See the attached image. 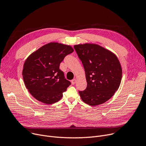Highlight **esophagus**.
<instances>
[{
    "label": "esophagus",
    "mask_w": 146,
    "mask_h": 146,
    "mask_svg": "<svg viewBox=\"0 0 146 146\" xmlns=\"http://www.w3.org/2000/svg\"><path fill=\"white\" fill-rule=\"evenodd\" d=\"M76 79H73V80H72V84H73V85H74V84H76Z\"/></svg>",
    "instance_id": "34e87169"
}]
</instances>
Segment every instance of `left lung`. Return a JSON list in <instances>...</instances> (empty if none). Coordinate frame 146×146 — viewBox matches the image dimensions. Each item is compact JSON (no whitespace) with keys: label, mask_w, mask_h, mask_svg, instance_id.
Segmentation results:
<instances>
[{"label":"left lung","mask_w":146,"mask_h":146,"mask_svg":"<svg viewBox=\"0 0 146 146\" xmlns=\"http://www.w3.org/2000/svg\"><path fill=\"white\" fill-rule=\"evenodd\" d=\"M74 48L85 70L87 88L79 91L82 100L95 106L109 100L118 89L122 70L117 56L98 44L85 43Z\"/></svg>","instance_id":"left-lung-1"}]
</instances>
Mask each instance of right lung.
<instances>
[{"mask_svg": "<svg viewBox=\"0 0 146 146\" xmlns=\"http://www.w3.org/2000/svg\"><path fill=\"white\" fill-rule=\"evenodd\" d=\"M73 51L71 46L50 42L27 58L23 66V79L26 88L36 99L51 105L62 98L71 83L65 78L59 65Z\"/></svg>", "mask_w": 146, "mask_h": 146, "instance_id": "right-lung-1", "label": "right lung"}]
</instances>
